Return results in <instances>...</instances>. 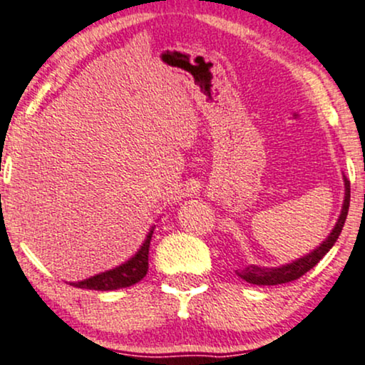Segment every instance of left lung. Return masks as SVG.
<instances>
[{
    "mask_svg": "<svg viewBox=\"0 0 365 365\" xmlns=\"http://www.w3.org/2000/svg\"><path fill=\"white\" fill-rule=\"evenodd\" d=\"M345 179V200H344V208H341V215L338 218L335 229L333 232L328 235V239L324 241L316 251H312L311 255L304 256V258L294 261V263L285 264L282 268H258L255 264L251 267L242 268V269H235L239 277L242 280H246L247 284H255V285H280V284H289V282L297 280L302 275H306L311 268H314L316 264L319 263L321 259L324 258V255L331 250L333 244L336 242L338 235H340L341 229H344L345 220H346V213H349V207H350V181L346 178Z\"/></svg>",
    "mask_w": 365,
    "mask_h": 365,
    "instance_id": "left-lung-1",
    "label": "left lung"
}]
</instances>
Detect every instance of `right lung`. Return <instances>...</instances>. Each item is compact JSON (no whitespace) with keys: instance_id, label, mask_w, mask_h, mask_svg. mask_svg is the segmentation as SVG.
<instances>
[{"instance_id":"add662e5","label":"right lung","mask_w":365,"mask_h":365,"mask_svg":"<svg viewBox=\"0 0 365 365\" xmlns=\"http://www.w3.org/2000/svg\"><path fill=\"white\" fill-rule=\"evenodd\" d=\"M153 230L145 239L141 250L136 252L128 263L121 264V267L109 269V272L101 273V275L90 277L87 280L76 282V284H70L76 289H87V290H118L124 289V287L135 285L141 278L147 275L148 272V250L150 241H152Z\"/></svg>"}]
</instances>
